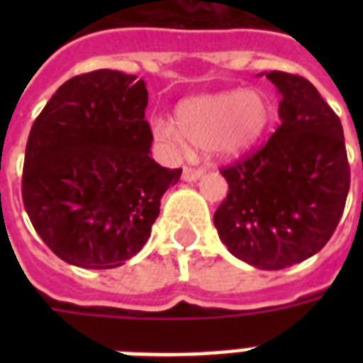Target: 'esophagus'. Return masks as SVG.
Listing matches in <instances>:
<instances>
[{
	"label": "esophagus",
	"instance_id": "obj_1",
	"mask_svg": "<svg viewBox=\"0 0 363 363\" xmlns=\"http://www.w3.org/2000/svg\"><path fill=\"white\" fill-rule=\"evenodd\" d=\"M205 169H194V167H184V171H182V179L186 182H196L199 181L201 177H203Z\"/></svg>",
	"mask_w": 363,
	"mask_h": 363
}]
</instances>
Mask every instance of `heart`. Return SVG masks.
<instances>
[{
  "label": "heart",
  "instance_id": "1",
  "mask_svg": "<svg viewBox=\"0 0 363 363\" xmlns=\"http://www.w3.org/2000/svg\"><path fill=\"white\" fill-rule=\"evenodd\" d=\"M269 118V99L262 90H228L184 99L177 107V125L156 118L152 133L179 154H188L192 145L220 158H238L262 139Z\"/></svg>",
  "mask_w": 363,
  "mask_h": 363
}]
</instances>
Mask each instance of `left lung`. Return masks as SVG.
<instances>
[{"label": "left lung", "mask_w": 363, "mask_h": 363, "mask_svg": "<svg viewBox=\"0 0 363 363\" xmlns=\"http://www.w3.org/2000/svg\"><path fill=\"white\" fill-rule=\"evenodd\" d=\"M281 94V125L258 152L222 169L230 192L215 213L220 241L258 269L315 256L335 232L350 188L343 125L307 79L262 73Z\"/></svg>", "instance_id": "1"}]
</instances>
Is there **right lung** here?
<instances>
[{"mask_svg": "<svg viewBox=\"0 0 363 363\" xmlns=\"http://www.w3.org/2000/svg\"><path fill=\"white\" fill-rule=\"evenodd\" d=\"M147 84L98 69L73 77L48 99L26 145L22 199L58 258L113 269L150 238L160 199L182 169L150 156Z\"/></svg>", "mask_w": 363, "mask_h": 363, "instance_id": "add662e5", "label": "right lung"}]
</instances>
